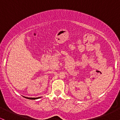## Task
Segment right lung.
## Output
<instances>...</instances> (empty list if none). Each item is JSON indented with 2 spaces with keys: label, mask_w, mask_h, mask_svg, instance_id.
Returning a JSON list of instances; mask_svg holds the SVG:
<instances>
[{
  "label": "right lung",
  "mask_w": 120,
  "mask_h": 120,
  "mask_svg": "<svg viewBox=\"0 0 120 120\" xmlns=\"http://www.w3.org/2000/svg\"><path fill=\"white\" fill-rule=\"evenodd\" d=\"M26 98L29 99H37L39 98H27V97H25Z\"/></svg>",
  "instance_id": "add662e5"
}]
</instances>
